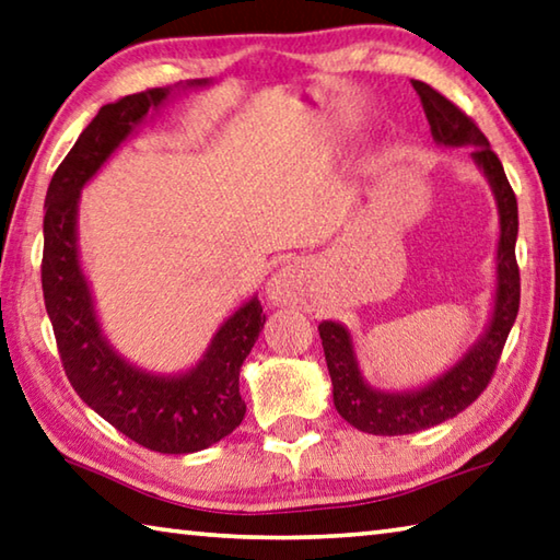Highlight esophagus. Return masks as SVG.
Segmentation results:
<instances>
[{
  "label": "esophagus",
  "instance_id": "34e87169",
  "mask_svg": "<svg viewBox=\"0 0 560 560\" xmlns=\"http://www.w3.org/2000/svg\"><path fill=\"white\" fill-rule=\"evenodd\" d=\"M306 267L301 261H289L273 273L269 281V301L273 306H291V303L301 301L303 291H306Z\"/></svg>",
  "mask_w": 560,
  "mask_h": 560
}]
</instances>
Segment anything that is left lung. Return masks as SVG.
Instances as JSON below:
<instances>
[{"mask_svg":"<svg viewBox=\"0 0 560 560\" xmlns=\"http://www.w3.org/2000/svg\"><path fill=\"white\" fill-rule=\"evenodd\" d=\"M411 85L421 97L435 144L448 149L470 147L475 166L490 183L497 215H500V240H497L494 257L497 283L492 313L480 338L467 348L451 370H445L423 386H416V389L384 392L372 386L360 370L352 332L338 320H323L318 325L332 382L335 409L354 429L374 435L416 433L448 421L467 409L490 384L506 335H510L516 313H520V267H516L514 257L520 210H516L514 190L504 176L502 161L497 159L490 141L477 129L475 121L457 109L451 100H445L421 80H411Z\"/></svg>","mask_w":560,"mask_h":560,"instance_id":"obj_1","label":"left lung"}]
</instances>
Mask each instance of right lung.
I'll list each match as a JSON object with an SVG mask.
<instances>
[{"mask_svg":"<svg viewBox=\"0 0 560 560\" xmlns=\"http://www.w3.org/2000/svg\"><path fill=\"white\" fill-rule=\"evenodd\" d=\"M212 85L210 78L119 97L100 107L50 178L44 215L40 283L63 370L90 409L149 451L186 455L210 448L237 429L247 406L240 370L267 323L257 296L220 323L208 350L176 374L149 372L119 354L103 330L95 296L80 264V190L109 156L178 93Z\"/></svg>","mask_w":560,"mask_h":560,"instance_id":"obj_1","label":"right lung"}]
</instances>
